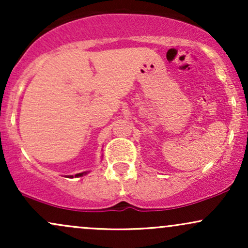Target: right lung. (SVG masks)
<instances>
[{
  "label": "right lung",
  "mask_w": 248,
  "mask_h": 248,
  "mask_svg": "<svg viewBox=\"0 0 248 248\" xmlns=\"http://www.w3.org/2000/svg\"><path fill=\"white\" fill-rule=\"evenodd\" d=\"M82 175H85V172H81V173H77L76 177H81ZM70 177H73V176H70Z\"/></svg>",
  "instance_id": "add662e5"
}]
</instances>
